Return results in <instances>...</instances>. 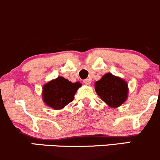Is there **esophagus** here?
<instances>
[{
    "label": "esophagus",
    "instance_id": "esophagus-1",
    "mask_svg": "<svg viewBox=\"0 0 160 160\" xmlns=\"http://www.w3.org/2000/svg\"><path fill=\"white\" fill-rule=\"evenodd\" d=\"M83 82L85 84V85H88L91 84V79H90V78H86V79H85L83 81Z\"/></svg>",
    "mask_w": 160,
    "mask_h": 160
}]
</instances>
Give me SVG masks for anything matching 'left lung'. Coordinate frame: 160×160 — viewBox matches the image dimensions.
<instances>
[{
    "mask_svg": "<svg viewBox=\"0 0 160 160\" xmlns=\"http://www.w3.org/2000/svg\"><path fill=\"white\" fill-rule=\"evenodd\" d=\"M95 89L103 102L111 107L122 105L128 98V86L122 78L107 73L95 83Z\"/></svg>",
    "mask_w": 160,
    "mask_h": 160,
    "instance_id": "left-lung-1",
    "label": "left lung"
}]
</instances>
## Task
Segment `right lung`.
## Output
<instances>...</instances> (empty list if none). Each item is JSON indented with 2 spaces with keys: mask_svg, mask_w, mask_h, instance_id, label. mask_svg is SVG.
<instances>
[{
  "mask_svg": "<svg viewBox=\"0 0 160 160\" xmlns=\"http://www.w3.org/2000/svg\"><path fill=\"white\" fill-rule=\"evenodd\" d=\"M82 85L80 82H69L59 76L47 82L42 88V99L48 107L61 110L72 102L77 90Z\"/></svg>",
  "mask_w": 160,
  "mask_h": 160,
  "instance_id": "obj_1",
  "label": "right lung"
}]
</instances>
